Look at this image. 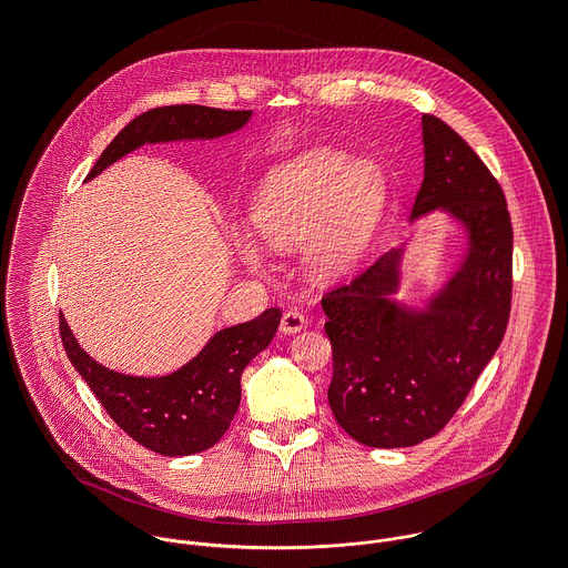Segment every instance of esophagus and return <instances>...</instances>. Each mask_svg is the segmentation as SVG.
I'll list each match as a JSON object with an SVG mask.
<instances>
[{"mask_svg": "<svg viewBox=\"0 0 568 568\" xmlns=\"http://www.w3.org/2000/svg\"><path fill=\"white\" fill-rule=\"evenodd\" d=\"M305 326H307V318H305V314L298 312V310H287V312L283 314V318H281V333H283V335H296V333H301Z\"/></svg>", "mask_w": 568, "mask_h": 568, "instance_id": "34e87169", "label": "esophagus"}]
</instances>
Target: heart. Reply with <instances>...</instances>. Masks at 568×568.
I'll list each match as a JSON object with an SVG mask.
<instances>
[{
	"instance_id": "1",
	"label": "heart",
	"mask_w": 568,
	"mask_h": 568,
	"mask_svg": "<svg viewBox=\"0 0 568 568\" xmlns=\"http://www.w3.org/2000/svg\"><path fill=\"white\" fill-rule=\"evenodd\" d=\"M388 180L373 159L333 148H310L261 182L250 217L258 237L276 252L301 247V265L314 283H335L364 258L386 209ZM235 252L261 267L256 242L240 233Z\"/></svg>"
}]
</instances>
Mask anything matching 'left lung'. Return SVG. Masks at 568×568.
I'll return each instance as SVG.
<instances>
[{
  "instance_id": "1",
  "label": "left lung",
  "mask_w": 568,
  "mask_h": 568,
  "mask_svg": "<svg viewBox=\"0 0 568 568\" xmlns=\"http://www.w3.org/2000/svg\"><path fill=\"white\" fill-rule=\"evenodd\" d=\"M425 178L412 224L443 213L463 252L427 296L402 298L404 245L323 296L335 373L328 402L339 427L379 449L438 434L495 357L508 326L513 224L478 154L440 119L423 116Z\"/></svg>"
}]
</instances>
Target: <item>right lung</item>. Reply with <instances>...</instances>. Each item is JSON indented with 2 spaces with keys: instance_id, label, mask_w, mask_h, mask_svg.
Segmentation results:
<instances>
[{
  "instance_id": "add662e5",
  "label": "right lung",
  "mask_w": 568,
  "mask_h": 568,
  "mask_svg": "<svg viewBox=\"0 0 568 568\" xmlns=\"http://www.w3.org/2000/svg\"><path fill=\"white\" fill-rule=\"evenodd\" d=\"M252 110L226 112L204 105H169L130 121L103 150L88 182L141 145L213 141L252 121ZM281 310L217 331L182 368L159 375H125L92 359L60 314V337L69 362L94 390L110 418L139 445L161 456H191L213 447L240 407V377L274 339Z\"/></svg>"
}]
</instances>
